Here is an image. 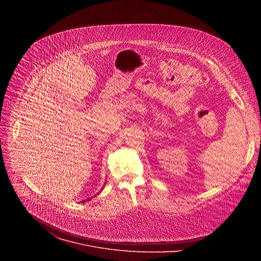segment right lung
<instances>
[{"label": "right lung", "instance_id": "add662e5", "mask_svg": "<svg viewBox=\"0 0 261 261\" xmlns=\"http://www.w3.org/2000/svg\"><path fill=\"white\" fill-rule=\"evenodd\" d=\"M105 185H106V184H105ZM105 185H103V187H102V188H101V190H100V191H99V192H98V193H96V195H98V194H99V193H100V192H101V191H102V190H103V188H105ZM94 196H95V195H94ZM91 199H92V198H88V199H86V200H83V201H82V203H84V202H85V201H90V200H91Z\"/></svg>", "mask_w": 261, "mask_h": 261}]
</instances>
